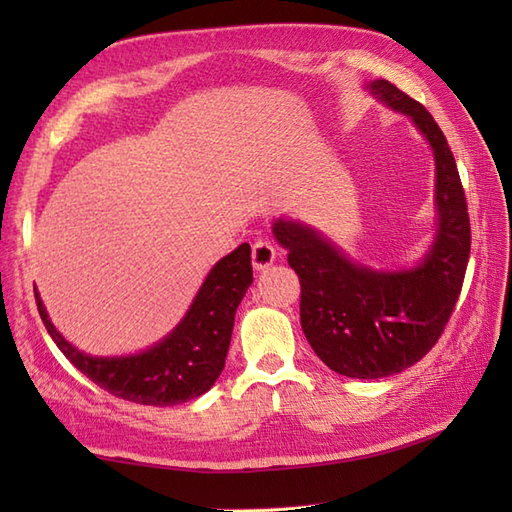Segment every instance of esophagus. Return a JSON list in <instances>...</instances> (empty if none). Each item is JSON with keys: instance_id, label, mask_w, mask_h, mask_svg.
Returning a JSON list of instances; mask_svg holds the SVG:
<instances>
[{"instance_id": "1", "label": "esophagus", "mask_w": 512, "mask_h": 512, "mask_svg": "<svg viewBox=\"0 0 512 512\" xmlns=\"http://www.w3.org/2000/svg\"><path fill=\"white\" fill-rule=\"evenodd\" d=\"M275 257H277V250L273 244L268 242V239H257V242L253 244V266L257 270L268 268L275 262Z\"/></svg>"}]
</instances>
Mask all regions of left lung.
<instances>
[{"instance_id": "left-lung-1", "label": "left lung", "mask_w": 512, "mask_h": 512, "mask_svg": "<svg viewBox=\"0 0 512 512\" xmlns=\"http://www.w3.org/2000/svg\"><path fill=\"white\" fill-rule=\"evenodd\" d=\"M411 121L436 158L438 233L416 268L378 273L354 264L321 233L295 220L273 224L301 284V328L332 372L385 378L418 363L438 343L458 303L471 253V222L455 158L442 129L394 83L367 85Z\"/></svg>"}]
</instances>
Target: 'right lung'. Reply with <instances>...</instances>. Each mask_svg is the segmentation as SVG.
<instances>
[{
  "label": "right lung",
  "mask_w": 512,
  "mask_h": 512,
  "mask_svg": "<svg viewBox=\"0 0 512 512\" xmlns=\"http://www.w3.org/2000/svg\"><path fill=\"white\" fill-rule=\"evenodd\" d=\"M253 284L250 246H237L206 275L189 312L167 339L134 356H90L54 328L35 290L41 321L63 356L112 396L151 407H171L202 396L222 374L237 306Z\"/></svg>",
  "instance_id": "right-lung-1"
}]
</instances>
